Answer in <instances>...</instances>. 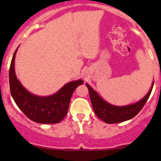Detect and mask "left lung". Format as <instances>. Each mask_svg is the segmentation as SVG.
Returning <instances> with one entry per match:
<instances>
[{
	"label": "left lung",
	"instance_id": "obj_1",
	"mask_svg": "<svg viewBox=\"0 0 161 161\" xmlns=\"http://www.w3.org/2000/svg\"><path fill=\"white\" fill-rule=\"evenodd\" d=\"M153 85H154V81L152 84L148 93L145 95L141 100H139L136 103L123 106H114L109 104V102L102 99L90 85L86 84V86L89 89L91 103L93 106L95 114L105 123L111 124V123H122L124 121L133 119L141 110L145 103L147 102L153 90Z\"/></svg>",
	"mask_w": 161,
	"mask_h": 161
}]
</instances>
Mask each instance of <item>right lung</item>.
<instances>
[{
  "instance_id": "obj_1",
  "label": "right lung",
  "mask_w": 161,
  "mask_h": 161,
  "mask_svg": "<svg viewBox=\"0 0 161 161\" xmlns=\"http://www.w3.org/2000/svg\"><path fill=\"white\" fill-rule=\"evenodd\" d=\"M18 48L13 55L9 68V87L14 102L27 118L35 123L55 124L66 116L74 90L82 85V80L65 84L58 92L51 96L41 97L30 93L17 78L14 60Z\"/></svg>"
}]
</instances>
